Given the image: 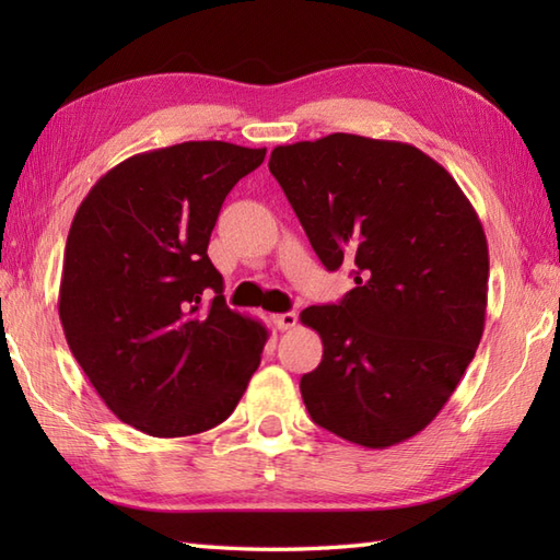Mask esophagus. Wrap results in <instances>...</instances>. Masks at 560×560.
<instances>
[{
    "mask_svg": "<svg viewBox=\"0 0 560 560\" xmlns=\"http://www.w3.org/2000/svg\"><path fill=\"white\" fill-rule=\"evenodd\" d=\"M273 325H277L281 331L293 329L295 325H299V315H295V313H281V315H273Z\"/></svg>",
    "mask_w": 560,
    "mask_h": 560,
    "instance_id": "obj_1",
    "label": "esophagus"
}]
</instances>
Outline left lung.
I'll use <instances>...</instances> for the list:
<instances>
[{"label":"left lung","mask_w":560,"mask_h":560,"mask_svg":"<svg viewBox=\"0 0 560 560\" xmlns=\"http://www.w3.org/2000/svg\"><path fill=\"white\" fill-rule=\"evenodd\" d=\"M269 171L319 261L351 267L339 305L301 323L323 361L301 377L311 419L383 450L421 433L471 363L489 299V243L443 165L404 141L329 135L271 151Z\"/></svg>","instance_id":"8db88e82"}]
</instances>
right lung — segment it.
Returning <instances> with one entry per match:
<instances>
[{
    "instance_id": "right-lung-1",
    "label": "right lung",
    "mask_w": 560,
    "mask_h": 560,
    "mask_svg": "<svg viewBox=\"0 0 560 560\" xmlns=\"http://www.w3.org/2000/svg\"><path fill=\"white\" fill-rule=\"evenodd\" d=\"M265 153L229 141L137 153L91 187L71 221L65 337L105 407L141 433L209 431L257 371L269 331L225 305L207 247L225 195Z\"/></svg>"
}]
</instances>
